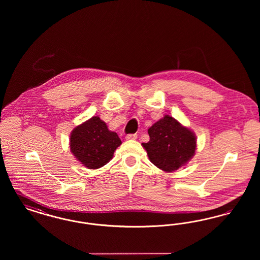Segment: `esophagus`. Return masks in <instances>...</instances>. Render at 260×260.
I'll return each mask as SVG.
<instances>
[{
	"instance_id": "34e87169",
	"label": "esophagus",
	"mask_w": 260,
	"mask_h": 260,
	"mask_svg": "<svg viewBox=\"0 0 260 260\" xmlns=\"http://www.w3.org/2000/svg\"><path fill=\"white\" fill-rule=\"evenodd\" d=\"M136 138H137V135H136V134L126 135V136H125V139H126V140H136Z\"/></svg>"
}]
</instances>
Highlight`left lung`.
<instances>
[{
	"mask_svg": "<svg viewBox=\"0 0 260 260\" xmlns=\"http://www.w3.org/2000/svg\"><path fill=\"white\" fill-rule=\"evenodd\" d=\"M148 134L150 140L142 145L149 160L161 171L174 172L195 154V134L169 115L153 124Z\"/></svg>",
	"mask_w": 260,
	"mask_h": 260,
	"instance_id": "left-lung-1",
	"label": "left lung"
}]
</instances>
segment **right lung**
<instances>
[{
  "label": "right lung",
  "instance_id": "right-lung-1",
  "mask_svg": "<svg viewBox=\"0 0 260 260\" xmlns=\"http://www.w3.org/2000/svg\"><path fill=\"white\" fill-rule=\"evenodd\" d=\"M122 141L106 124L94 116L76 126L70 136V150L87 169H99L113 158Z\"/></svg>",
  "mask_w": 260,
  "mask_h": 260
}]
</instances>
